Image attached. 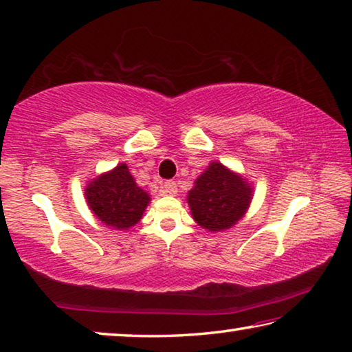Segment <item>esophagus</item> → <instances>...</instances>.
Segmentation results:
<instances>
[{
	"label": "esophagus",
	"mask_w": 352,
	"mask_h": 352,
	"mask_svg": "<svg viewBox=\"0 0 352 352\" xmlns=\"http://www.w3.org/2000/svg\"><path fill=\"white\" fill-rule=\"evenodd\" d=\"M177 192V184L175 181H166L162 187V193L165 195H176Z\"/></svg>",
	"instance_id": "obj_1"
}]
</instances>
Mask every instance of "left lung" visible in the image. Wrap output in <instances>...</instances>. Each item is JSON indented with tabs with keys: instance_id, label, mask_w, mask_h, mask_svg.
I'll return each instance as SVG.
<instances>
[{
	"instance_id": "obj_1",
	"label": "left lung",
	"mask_w": 352,
	"mask_h": 352,
	"mask_svg": "<svg viewBox=\"0 0 352 352\" xmlns=\"http://www.w3.org/2000/svg\"><path fill=\"white\" fill-rule=\"evenodd\" d=\"M187 199L199 226L221 231L231 228L245 214L252 201V187L244 177L226 170L219 162H212L195 181Z\"/></svg>"
}]
</instances>
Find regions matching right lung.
I'll list each match as a JSON object with an SVG mask.
<instances>
[{"label":"right lung","instance_id":"1","mask_svg":"<svg viewBox=\"0 0 352 352\" xmlns=\"http://www.w3.org/2000/svg\"><path fill=\"white\" fill-rule=\"evenodd\" d=\"M85 195L97 219L116 230L138 223L149 203V195L135 184L126 164L91 181Z\"/></svg>","mask_w":352,"mask_h":352}]
</instances>
